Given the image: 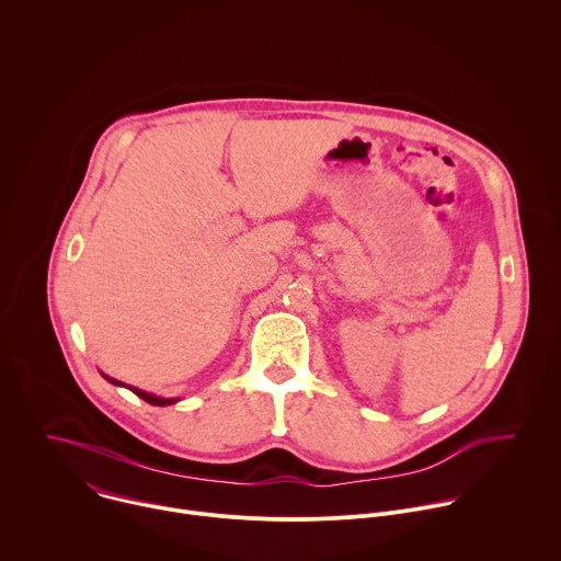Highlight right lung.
Segmentation results:
<instances>
[{"instance_id":"obj_1","label":"right lung","mask_w":561,"mask_h":561,"mask_svg":"<svg viewBox=\"0 0 561 561\" xmlns=\"http://www.w3.org/2000/svg\"><path fill=\"white\" fill-rule=\"evenodd\" d=\"M105 377V375H103ZM107 379V377H105ZM110 383H114V386H123L121 381H114V379H107ZM136 397H140L142 401H147L149 405H158V408H164V405H171V403H175V399H158V397H153V394H147V392H142V390H136V388H129Z\"/></svg>"}]
</instances>
